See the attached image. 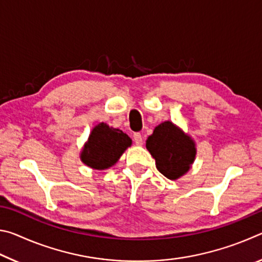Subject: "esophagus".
I'll return each mask as SVG.
<instances>
[{
	"mask_svg": "<svg viewBox=\"0 0 262 262\" xmlns=\"http://www.w3.org/2000/svg\"><path fill=\"white\" fill-rule=\"evenodd\" d=\"M133 137H134V142L136 145H142V143H143V139H142V135L140 133H135Z\"/></svg>",
	"mask_w": 262,
	"mask_h": 262,
	"instance_id": "obj_1",
	"label": "esophagus"
}]
</instances>
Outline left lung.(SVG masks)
Segmentation results:
<instances>
[{
	"label": "left lung",
	"mask_w": 262,
	"mask_h": 262,
	"mask_svg": "<svg viewBox=\"0 0 262 262\" xmlns=\"http://www.w3.org/2000/svg\"><path fill=\"white\" fill-rule=\"evenodd\" d=\"M145 147L156 161L157 170L170 180H177L187 173L196 156L194 140L168 120L155 128Z\"/></svg>",
	"instance_id": "obj_1"
}]
</instances>
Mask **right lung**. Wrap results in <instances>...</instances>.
I'll use <instances>...</instances> for the list:
<instances>
[{
    "instance_id": "add662e5",
    "label": "right lung",
    "mask_w": 262,
    "mask_h": 262,
    "mask_svg": "<svg viewBox=\"0 0 262 262\" xmlns=\"http://www.w3.org/2000/svg\"><path fill=\"white\" fill-rule=\"evenodd\" d=\"M130 145L132 139L126 133L100 122L92 128L79 158L89 167L107 170L119 161Z\"/></svg>"
}]
</instances>
